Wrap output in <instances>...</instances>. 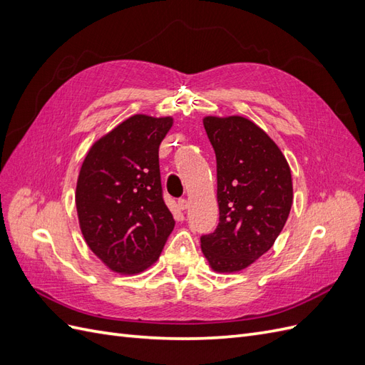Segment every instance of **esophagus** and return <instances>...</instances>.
<instances>
[{
  "label": "esophagus",
  "mask_w": 365,
  "mask_h": 365,
  "mask_svg": "<svg viewBox=\"0 0 365 365\" xmlns=\"http://www.w3.org/2000/svg\"><path fill=\"white\" fill-rule=\"evenodd\" d=\"M178 207H180V210H182V212H185V210L189 208V202H187V200H180Z\"/></svg>",
  "instance_id": "1"
}]
</instances>
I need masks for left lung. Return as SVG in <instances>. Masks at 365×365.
Listing matches in <instances>:
<instances>
[{
	"mask_svg": "<svg viewBox=\"0 0 365 365\" xmlns=\"http://www.w3.org/2000/svg\"><path fill=\"white\" fill-rule=\"evenodd\" d=\"M216 153L219 225L201 237L210 268L220 274L247 269L279 237L294 190L289 164L275 141L242 115H205Z\"/></svg>",
	"mask_w": 365,
	"mask_h": 365,
	"instance_id": "1",
	"label": "left lung"
}]
</instances>
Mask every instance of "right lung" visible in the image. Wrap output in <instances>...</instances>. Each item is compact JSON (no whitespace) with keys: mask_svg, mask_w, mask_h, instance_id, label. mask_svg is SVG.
Returning <instances> with one entry per match:
<instances>
[{"mask_svg":"<svg viewBox=\"0 0 365 365\" xmlns=\"http://www.w3.org/2000/svg\"><path fill=\"white\" fill-rule=\"evenodd\" d=\"M172 126L170 115H130L93 143L77 176L76 210L86 245L121 275L150 268L173 231L158 161Z\"/></svg>","mask_w":365,"mask_h":365,"instance_id":"right-lung-1","label":"right lung"}]
</instances>
